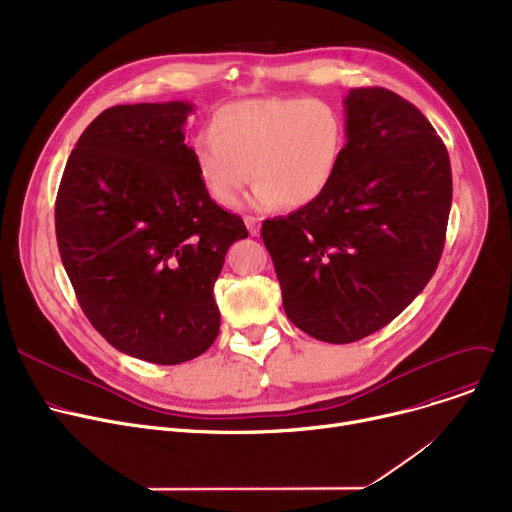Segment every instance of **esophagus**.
Instances as JSON below:
<instances>
[{
	"mask_svg": "<svg viewBox=\"0 0 512 512\" xmlns=\"http://www.w3.org/2000/svg\"><path fill=\"white\" fill-rule=\"evenodd\" d=\"M245 224H247V228H249V232L253 234V236H257L259 234V220L257 218H251V215H247V218H245Z\"/></svg>",
	"mask_w": 512,
	"mask_h": 512,
	"instance_id": "esophagus-1",
	"label": "esophagus"
}]
</instances>
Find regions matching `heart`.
<instances>
[{"mask_svg":"<svg viewBox=\"0 0 512 512\" xmlns=\"http://www.w3.org/2000/svg\"><path fill=\"white\" fill-rule=\"evenodd\" d=\"M344 143V122L324 101L251 99L213 116L211 130L195 139L193 159L205 191L220 205H234L253 180L255 207L297 209L330 186Z\"/></svg>","mask_w":512,"mask_h":512,"instance_id":"heart-1","label":"heart"}]
</instances>
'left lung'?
I'll return each instance as SVG.
<instances>
[{"label": "left lung", "mask_w": 512, "mask_h": 512, "mask_svg": "<svg viewBox=\"0 0 512 512\" xmlns=\"http://www.w3.org/2000/svg\"><path fill=\"white\" fill-rule=\"evenodd\" d=\"M346 145L313 203L265 220L282 305L305 334L346 344L382 330L432 280L452 203L446 145L382 87L344 99Z\"/></svg>", "instance_id": "obj_1"}]
</instances>
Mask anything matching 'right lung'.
Listing matches in <instances>:
<instances>
[{"label": "right lung", "instance_id": "add662e5", "mask_svg": "<svg viewBox=\"0 0 512 512\" xmlns=\"http://www.w3.org/2000/svg\"><path fill=\"white\" fill-rule=\"evenodd\" d=\"M186 101L114 105L80 134L58 188L56 236L80 309L120 353L157 365L218 338L224 257L249 232L215 203L184 143Z\"/></svg>", "mask_w": 512, "mask_h": 512}]
</instances>
